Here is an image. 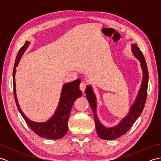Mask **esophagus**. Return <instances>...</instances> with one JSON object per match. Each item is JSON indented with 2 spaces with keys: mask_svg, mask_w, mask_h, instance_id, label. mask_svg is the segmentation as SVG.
Here are the masks:
<instances>
[{
  "mask_svg": "<svg viewBox=\"0 0 161 161\" xmlns=\"http://www.w3.org/2000/svg\"><path fill=\"white\" fill-rule=\"evenodd\" d=\"M86 86H87V84H86V83H84V82H82V83H81L80 84V90L83 92L85 91V90H86Z\"/></svg>",
  "mask_w": 161,
  "mask_h": 161,
  "instance_id": "34e87169",
  "label": "esophagus"
}]
</instances>
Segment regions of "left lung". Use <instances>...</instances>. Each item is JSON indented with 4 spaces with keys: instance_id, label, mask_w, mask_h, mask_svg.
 I'll return each mask as SVG.
<instances>
[{
    "instance_id": "left-lung-1",
    "label": "left lung",
    "mask_w": 161,
    "mask_h": 161,
    "mask_svg": "<svg viewBox=\"0 0 161 161\" xmlns=\"http://www.w3.org/2000/svg\"><path fill=\"white\" fill-rule=\"evenodd\" d=\"M132 51L136 57L141 61V65L143 71V79L141 85V88L140 89L139 93L138 95L135 103L133 104L129 115L122 119V122L117 126L112 128L105 127L99 121L96 114V99H95V94L93 92V89L89 86H88L85 93L86 94V98L89 102L92 110L93 111L94 119L95 122V127H96L97 133L99 137L104 140H113L117 138L119 136L125 134L133 125L134 124L136 119L139 117L144 108L147 96V87H148V79L149 73L147 66L146 61L145 59L141 50L138 47L137 44H133Z\"/></svg>"
}]
</instances>
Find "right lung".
Masks as SVG:
<instances>
[{
	"label": "right lung",
	"mask_w": 161,
	"mask_h": 161,
	"mask_svg": "<svg viewBox=\"0 0 161 161\" xmlns=\"http://www.w3.org/2000/svg\"><path fill=\"white\" fill-rule=\"evenodd\" d=\"M29 45L28 42H25L24 46L20 47L18 54H17L16 61L13 69V86H14V95L16 102V107L18 108L20 114L25 119L29 127L36 134L41 137L49 138V139H60L64 136L68 131V122L69 119V115L73 107L74 102L77 98L81 96L82 93L80 90V84L81 80L77 79L74 81L67 83L64 85L62 92L60 98V101L55 114L53 117L48 121L43 123H38L32 122L25 116L23 114L21 109L17 101L16 95V86H15V73L16 68L18 66L19 60L22 54L25 52Z\"/></svg>",
	"instance_id": "obj_1"
}]
</instances>
